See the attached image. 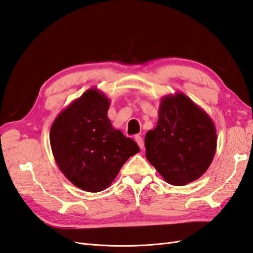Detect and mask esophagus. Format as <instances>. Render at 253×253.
Returning <instances> with one entry per match:
<instances>
[{"instance_id":"obj_1","label":"esophagus","mask_w":253,"mask_h":253,"mask_svg":"<svg viewBox=\"0 0 253 253\" xmlns=\"http://www.w3.org/2000/svg\"><path fill=\"white\" fill-rule=\"evenodd\" d=\"M135 141L137 142V144H138V147L141 149V150H143L144 149V142H143V140H142V138H141V136H135Z\"/></svg>"}]
</instances>
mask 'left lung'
I'll use <instances>...</instances> for the list:
<instances>
[{"label": "left lung", "instance_id": "left-lung-1", "mask_svg": "<svg viewBox=\"0 0 253 253\" xmlns=\"http://www.w3.org/2000/svg\"><path fill=\"white\" fill-rule=\"evenodd\" d=\"M211 117L183 93L160 100L158 121L145 135V156L164 179L185 186L208 170L216 152Z\"/></svg>", "mask_w": 253, "mask_h": 253}]
</instances>
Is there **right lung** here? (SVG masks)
<instances>
[{
  "label": "right lung",
  "mask_w": 253,
  "mask_h": 253,
  "mask_svg": "<svg viewBox=\"0 0 253 253\" xmlns=\"http://www.w3.org/2000/svg\"><path fill=\"white\" fill-rule=\"evenodd\" d=\"M111 101L96 87L87 89L53 120L49 140L60 171L87 192L109 188L137 143L115 128L108 117Z\"/></svg>",
  "instance_id": "1"
}]
</instances>
